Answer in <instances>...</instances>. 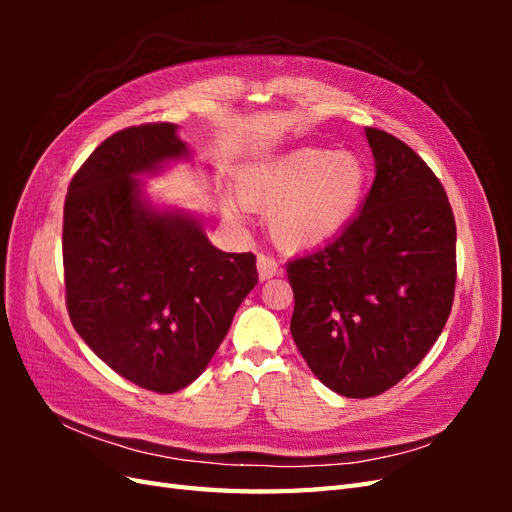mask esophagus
Returning <instances> with one entry per match:
<instances>
[{
	"mask_svg": "<svg viewBox=\"0 0 512 512\" xmlns=\"http://www.w3.org/2000/svg\"><path fill=\"white\" fill-rule=\"evenodd\" d=\"M256 267H258V277H260L262 282H265V280H271V277H275L277 273H280V265H277L275 258L265 256V254H260V256H258V260H256Z\"/></svg>",
	"mask_w": 512,
	"mask_h": 512,
	"instance_id": "34e87169",
	"label": "esophagus"
}]
</instances>
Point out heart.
<instances>
[{
    "label": "heart",
    "instance_id": "obj_1",
    "mask_svg": "<svg viewBox=\"0 0 512 512\" xmlns=\"http://www.w3.org/2000/svg\"><path fill=\"white\" fill-rule=\"evenodd\" d=\"M365 185L367 168L356 153L303 147L243 168L239 198L269 213L271 239L297 252L333 239L359 209ZM226 215L237 218L232 207Z\"/></svg>",
    "mask_w": 512,
    "mask_h": 512
}]
</instances>
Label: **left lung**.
Listing matches in <instances>:
<instances>
[{"mask_svg": "<svg viewBox=\"0 0 512 512\" xmlns=\"http://www.w3.org/2000/svg\"><path fill=\"white\" fill-rule=\"evenodd\" d=\"M376 179L361 213L288 262L290 333L331 391H389L425 359L455 297V218L433 170L389 132L365 128Z\"/></svg>", "mask_w": 512, "mask_h": 512, "instance_id": "obj_1", "label": "left lung"}]
</instances>
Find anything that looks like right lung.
Instances as JSON below:
<instances>
[{
    "instance_id": "add662e5",
    "label": "right lung",
    "mask_w": 512,
    "mask_h": 512,
    "mask_svg": "<svg viewBox=\"0 0 512 512\" xmlns=\"http://www.w3.org/2000/svg\"><path fill=\"white\" fill-rule=\"evenodd\" d=\"M177 160L190 149L175 123L126 128L85 160L64 205L74 329L121 378L156 393L203 374L258 284L252 252L218 250L196 215L145 198L141 177Z\"/></svg>"
}]
</instances>
